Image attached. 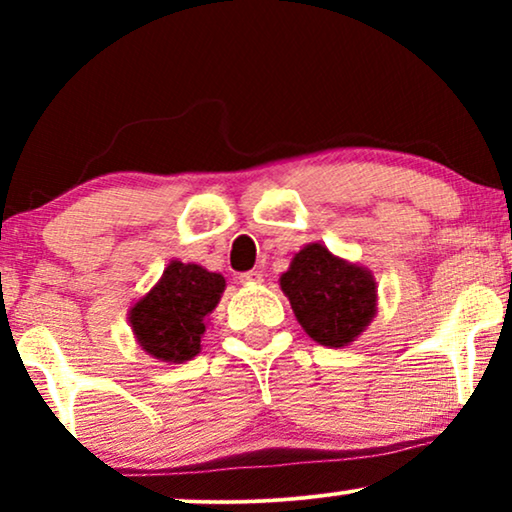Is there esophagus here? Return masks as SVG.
<instances>
[{"mask_svg":"<svg viewBox=\"0 0 512 512\" xmlns=\"http://www.w3.org/2000/svg\"><path fill=\"white\" fill-rule=\"evenodd\" d=\"M263 279V272L261 270H249V272H242L240 275V282L242 284H258Z\"/></svg>","mask_w":512,"mask_h":512,"instance_id":"34e87169","label":"esophagus"}]
</instances>
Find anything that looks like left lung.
Here are the masks:
<instances>
[{
	"label": "left lung",
	"instance_id": "1",
	"mask_svg": "<svg viewBox=\"0 0 512 512\" xmlns=\"http://www.w3.org/2000/svg\"><path fill=\"white\" fill-rule=\"evenodd\" d=\"M279 284L298 324L324 347L349 345L375 317L373 275L333 256L321 244L300 249Z\"/></svg>",
	"mask_w": 512,
	"mask_h": 512
}]
</instances>
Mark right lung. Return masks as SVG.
<instances>
[{
	"mask_svg": "<svg viewBox=\"0 0 512 512\" xmlns=\"http://www.w3.org/2000/svg\"><path fill=\"white\" fill-rule=\"evenodd\" d=\"M226 279L195 263L172 261L160 282L130 310L139 347L160 361L184 363L200 352L205 317L219 303Z\"/></svg>",
	"mask_w": 512,
	"mask_h": 512,
	"instance_id": "right-lung-1",
	"label": "right lung"
}]
</instances>
